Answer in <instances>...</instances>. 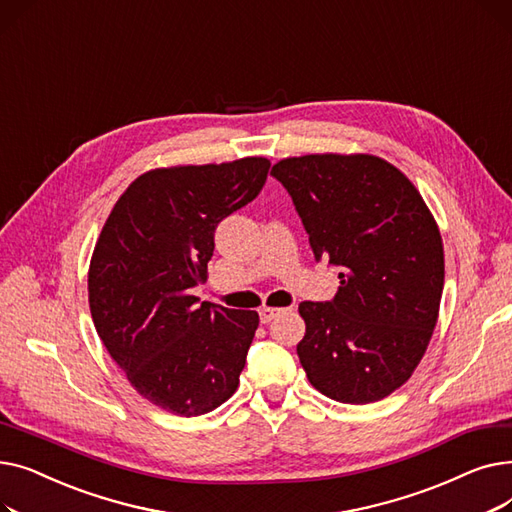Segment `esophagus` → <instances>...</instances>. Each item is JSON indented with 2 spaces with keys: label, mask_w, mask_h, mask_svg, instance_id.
<instances>
[{
  "label": "esophagus",
  "mask_w": 512,
  "mask_h": 512,
  "mask_svg": "<svg viewBox=\"0 0 512 512\" xmlns=\"http://www.w3.org/2000/svg\"><path fill=\"white\" fill-rule=\"evenodd\" d=\"M280 311H282V309H276V307H261V309H259L261 324H270V321H272L276 315H280Z\"/></svg>",
  "instance_id": "1"
}]
</instances>
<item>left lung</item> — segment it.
Wrapping results in <instances>:
<instances>
[{"label":"left lung","instance_id":"8db88e82","mask_svg":"<svg viewBox=\"0 0 512 512\" xmlns=\"http://www.w3.org/2000/svg\"><path fill=\"white\" fill-rule=\"evenodd\" d=\"M272 174L297 207L315 259L340 267L334 301L299 305L297 355L315 390L348 405L405 384L432 340L444 245L415 184L369 153L286 157Z\"/></svg>","mask_w":512,"mask_h":512}]
</instances>
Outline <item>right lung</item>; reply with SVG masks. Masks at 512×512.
I'll use <instances>...</instances> for the list:
<instances>
[{
	"label": "right lung",
	"mask_w": 512,
	"mask_h": 512,
	"mask_svg": "<svg viewBox=\"0 0 512 512\" xmlns=\"http://www.w3.org/2000/svg\"><path fill=\"white\" fill-rule=\"evenodd\" d=\"M270 159L155 168L116 201L89 265V307L107 353L151 405L180 417L218 409L238 388L257 311L201 303L213 232L253 201Z\"/></svg>",
	"instance_id": "add662e5"
}]
</instances>
